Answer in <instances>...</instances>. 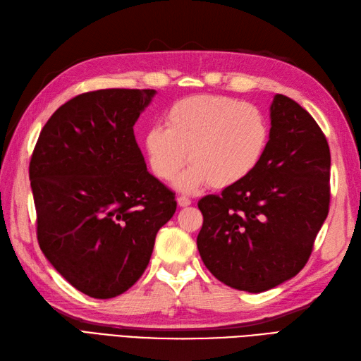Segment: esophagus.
Segmentation results:
<instances>
[{
    "mask_svg": "<svg viewBox=\"0 0 361 361\" xmlns=\"http://www.w3.org/2000/svg\"><path fill=\"white\" fill-rule=\"evenodd\" d=\"M178 206L180 207H188V206H190V198H188V197H184V195H181V197H178Z\"/></svg>",
    "mask_w": 361,
    "mask_h": 361,
    "instance_id": "obj_1",
    "label": "esophagus"
}]
</instances>
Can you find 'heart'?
Returning <instances> with one entry per match:
<instances>
[{
  "mask_svg": "<svg viewBox=\"0 0 361 361\" xmlns=\"http://www.w3.org/2000/svg\"><path fill=\"white\" fill-rule=\"evenodd\" d=\"M164 126L145 134V151L152 172L169 181L183 164L190 166L177 180L181 190L209 183L226 189L255 172L270 142V122L255 105L200 94L181 99L166 111Z\"/></svg>",
  "mask_w": 361,
  "mask_h": 361,
  "instance_id": "b5f03b06",
  "label": "heart"
}]
</instances>
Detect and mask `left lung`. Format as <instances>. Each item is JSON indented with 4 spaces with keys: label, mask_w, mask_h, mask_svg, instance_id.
Here are the masks:
<instances>
[{
    "label": "left lung",
    "mask_w": 361,
    "mask_h": 361,
    "mask_svg": "<svg viewBox=\"0 0 361 361\" xmlns=\"http://www.w3.org/2000/svg\"><path fill=\"white\" fill-rule=\"evenodd\" d=\"M270 142L255 172L198 201V252L232 288L262 293L308 262L329 210L331 154L325 134L298 102L276 94Z\"/></svg>",
    "instance_id": "1"
}]
</instances>
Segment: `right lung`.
Listing matches in <instances>:
<instances>
[{
    "mask_svg": "<svg viewBox=\"0 0 361 361\" xmlns=\"http://www.w3.org/2000/svg\"><path fill=\"white\" fill-rule=\"evenodd\" d=\"M155 90L108 88L54 111L29 177L42 253L76 290L111 299L140 279L175 193L146 169L134 125Z\"/></svg>",
    "mask_w": 361,
    "mask_h": 361,
    "instance_id": "1",
    "label": "right lung"
}]
</instances>
